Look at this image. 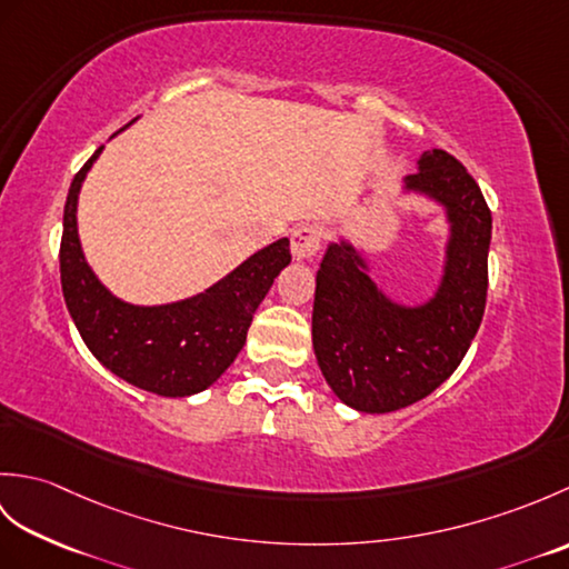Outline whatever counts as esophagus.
Returning <instances> with one entry per match:
<instances>
[{"mask_svg":"<svg viewBox=\"0 0 569 569\" xmlns=\"http://www.w3.org/2000/svg\"><path fill=\"white\" fill-rule=\"evenodd\" d=\"M325 229L320 224H300L291 234V253L296 261L312 259L320 251Z\"/></svg>","mask_w":569,"mask_h":569,"instance_id":"obj_1","label":"esophagus"}]
</instances>
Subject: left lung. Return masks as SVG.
<instances>
[{"label": "left lung", "mask_w": 569, "mask_h": 569, "mask_svg": "<svg viewBox=\"0 0 569 569\" xmlns=\"http://www.w3.org/2000/svg\"><path fill=\"white\" fill-rule=\"evenodd\" d=\"M440 208L447 227L438 286L401 303L371 278L367 251L340 237L316 278L312 349L332 393L361 413H391L432 393L465 359L485 318L491 212L450 153H420L398 200Z\"/></svg>", "instance_id": "1"}]
</instances>
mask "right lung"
<instances>
[{"label":"right lung","instance_id":"right-lung-1","mask_svg":"<svg viewBox=\"0 0 569 569\" xmlns=\"http://www.w3.org/2000/svg\"><path fill=\"white\" fill-rule=\"evenodd\" d=\"M102 149L72 178L63 210L60 286L70 318L92 357L114 377L166 398L200 393L244 347L253 312L271 291L273 278L291 263L288 239L253 251L196 296L161 306L127 303L92 271L78 234L80 190Z\"/></svg>","mask_w":569,"mask_h":569}]
</instances>
